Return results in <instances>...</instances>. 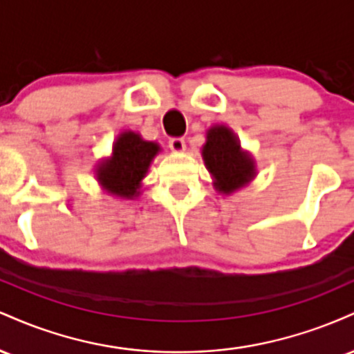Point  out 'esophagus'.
Masks as SVG:
<instances>
[{"label": "esophagus", "mask_w": 354, "mask_h": 354, "mask_svg": "<svg viewBox=\"0 0 354 354\" xmlns=\"http://www.w3.org/2000/svg\"><path fill=\"white\" fill-rule=\"evenodd\" d=\"M168 145H169V149L174 153H183L186 149V143L183 138H171Z\"/></svg>", "instance_id": "1"}]
</instances>
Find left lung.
<instances>
[{"label":"left lung","mask_w":354,"mask_h":354,"mask_svg":"<svg viewBox=\"0 0 354 354\" xmlns=\"http://www.w3.org/2000/svg\"><path fill=\"white\" fill-rule=\"evenodd\" d=\"M201 154L206 169L213 176L214 189L219 193H234L256 176L254 160L241 149L236 135L226 126H211Z\"/></svg>","instance_id":"1"}]
</instances>
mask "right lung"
Segmentation results:
<instances>
[{
  "instance_id": "add662e5",
  "label": "right lung",
  "mask_w": 354,
  "mask_h": 354,
  "mask_svg": "<svg viewBox=\"0 0 354 354\" xmlns=\"http://www.w3.org/2000/svg\"><path fill=\"white\" fill-rule=\"evenodd\" d=\"M160 145L145 141L135 131H124L113 143V153L96 166V180L104 191L123 200L140 196L141 181L160 153Z\"/></svg>"
}]
</instances>
